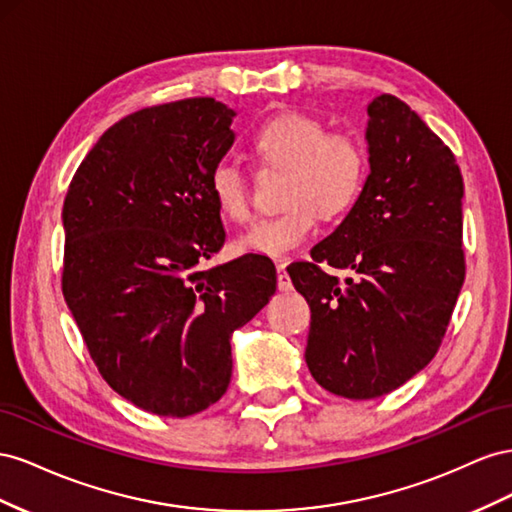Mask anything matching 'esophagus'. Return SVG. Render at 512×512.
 Segmentation results:
<instances>
[{"label":"esophagus","instance_id":"obj_1","mask_svg":"<svg viewBox=\"0 0 512 512\" xmlns=\"http://www.w3.org/2000/svg\"><path fill=\"white\" fill-rule=\"evenodd\" d=\"M276 285H279L281 291H291V289H294V285H291L289 274H287V270H285V264L276 266Z\"/></svg>","mask_w":512,"mask_h":512}]
</instances>
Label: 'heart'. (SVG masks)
I'll use <instances>...</instances> for the list:
<instances>
[{"label":"heart","mask_w":512,"mask_h":512,"mask_svg":"<svg viewBox=\"0 0 512 512\" xmlns=\"http://www.w3.org/2000/svg\"><path fill=\"white\" fill-rule=\"evenodd\" d=\"M253 143L266 165L287 169V208L240 233L238 246L248 253L285 257L296 251L315 231L319 212L332 216L347 210L367 178L362 143L347 133H326L311 115H279L259 128ZM210 193L231 221L244 223L251 216V182L238 160L225 156L212 167Z\"/></svg>","instance_id":"obj_1"}]
</instances>
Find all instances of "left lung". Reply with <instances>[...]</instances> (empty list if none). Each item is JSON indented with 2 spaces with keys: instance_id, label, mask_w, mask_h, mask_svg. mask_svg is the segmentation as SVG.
I'll list each match as a JSON object with an SVG mask.
<instances>
[{
  "instance_id": "1",
  "label": "left lung",
  "mask_w": 512,
  "mask_h": 512,
  "mask_svg": "<svg viewBox=\"0 0 512 512\" xmlns=\"http://www.w3.org/2000/svg\"><path fill=\"white\" fill-rule=\"evenodd\" d=\"M371 173L313 261L287 268L311 306L306 367L345 399L403 386L437 354L465 279L455 154L403 100L367 107ZM353 272L345 282L318 268Z\"/></svg>"
}]
</instances>
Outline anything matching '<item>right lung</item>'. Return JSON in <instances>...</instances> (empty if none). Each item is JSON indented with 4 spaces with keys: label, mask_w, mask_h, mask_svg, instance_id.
<instances>
[{
    "label": "right lung",
    "mask_w": 512,
    "mask_h": 512,
    "mask_svg": "<svg viewBox=\"0 0 512 512\" xmlns=\"http://www.w3.org/2000/svg\"><path fill=\"white\" fill-rule=\"evenodd\" d=\"M233 118L214 98L130 113L64 199L68 309L105 382L156 416L186 418L223 397L231 334L276 291L264 255L197 268L225 242L210 171L236 139Z\"/></svg>",
    "instance_id": "right-lung-1"
}]
</instances>
